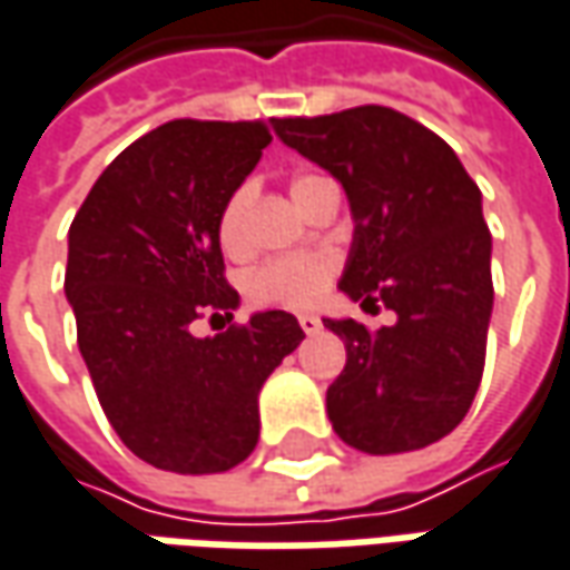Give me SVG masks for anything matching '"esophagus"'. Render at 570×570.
I'll list each match as a JSON object with an SVG mask.
<instances>
[{
    "mask_svg": "<svg viewBox=\"0 0 570 570\" xmlns=\"http://www.w3.org/2000/svg\"><path fill=\"white\" fill-rule=\"evenodd\" d=\"M299 327H303L305 334H318V331H322V318L305 312V315H299Z\"/></svg>",
    "mask_w": 570,
    "mask_h": 570,
    "instance_id": "obj_1",
    "label": "esophagus"
}]
</instances>
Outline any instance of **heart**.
I'll list each match as a JSON object with an SVG mask.
<instances>
[{"label":"heart","instance_id":"1","mask_svg":"<svg viewBox=\"0 0 570 570\" xmlns=\"http://www.w3.org/2000/svg\"><path fill=\"white\" fill-rule=\"evenodd\" d=\"M334 183L318 173H296L289 179V195L296 198V205L305 207L315 195H322L324 188ZM255 198L252 183H239L226 195L220 217H217V239L224 246L226 255H243L248 246L246 220L248 207ZM337 274V255L334 252H289L267 258L258 267H252L246 274V293L252 303L258 305H289V308H305L312 305L324 289L331 286Z\"/></svg>","mask_w":570,"mask_h":570}]
</instances>
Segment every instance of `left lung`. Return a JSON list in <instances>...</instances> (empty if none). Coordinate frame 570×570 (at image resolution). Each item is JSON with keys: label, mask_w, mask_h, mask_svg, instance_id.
<instances>
[{"label": "left lung", "mask_w": 570, "mask_h": 570, "mask_svg": "<svg viewBox=\"0 0 570 570\" xmlns=\"http://www.w3.org/2000/svg\"><path fill=\"white\" fill-rule=\"evenodd\" d=\"M274 128L350 198L356 233L341 289L397 312L382 331L324 318L346 346L327 387L334 432L365 454L439 442L466 416L485 365L492 233L480 186L432 128L391 107L286 116Z\"/></svg>", "instance_id": "obj_1"}]
</instances>
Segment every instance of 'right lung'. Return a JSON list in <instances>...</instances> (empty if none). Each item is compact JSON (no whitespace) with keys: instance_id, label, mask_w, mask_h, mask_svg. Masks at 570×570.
Segmentation results:
<instances>
[{"instance_id":"add662e5","label":"right lung","mask_w":570,"mask_h":570,"mask_svg":"<svg viewBox=\"0 0 570 570\" xmlns=\"http://www.w3.org/2000/svg\"><path fill=\"white\" fill-rule=\"evenodd\" d=\"M271 145L262 119H173L131 141L69 229L66 296L97 401L131 454L169 473H224L258 444V391L303 341L289 312L229 322L217 217Z\"/></svg>"}]
</instances>
